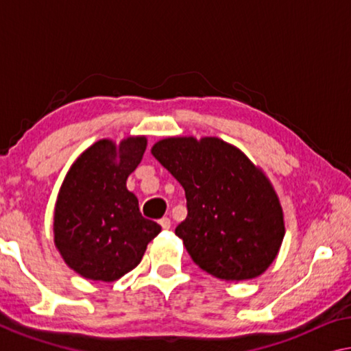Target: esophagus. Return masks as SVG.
I'll use <instances>...</instances> for the list:
<instances>
[{
    "label": "esophagus",
    "mask_w": 351,
    "mask_h": 351,
    "mask_svg": "<svg viewBox=\"0 0 351 351\" xmlns=\"http://www.w3.org/2000/svg\"><path fill=\"white\" fill-rule=\"evenodd\" d=\"M159 224H161V228H162V229H170L171 221H170V218H169V217H164V218L159 219Z\"/></svg>",
    "instance_id": "34e87169"
}]
</instances>
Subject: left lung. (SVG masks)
Segmentation results:
<instances>
[{
	"label": "left lung",
	"instance_id": "8db88e82",
	"mask_svg": "<svg viewBox=\"0 0 351 351\" xmlns=\"http://www.w3.org/2000/svg\"><path fill=\"white\" fill-rule=\"evenodd\" d=\"M152 154L186 192L187 218L175 234L195 263L228 282L265 272L283 241V212L246 154L218 138H167Z\"/></svg>",
	"mask_w": 351,
	"mask_h": 351
}]
</instances>
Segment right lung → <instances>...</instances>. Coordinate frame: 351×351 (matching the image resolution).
<instances>
[{"label": "right lung", "mask_w": 351, "mask_h": 351, "mask_svg": "<svg viewBox=\"0 0 351 351\" xmlns=\"http://www.w3.org/2000/svg\"><path fill=\"white\" fill-rule=\"evenodd\" d=\"M145 138H128L119 148L102 139L73 164L58 193L56 246L77 274L114 282L139 265L161 226L141 215L127 178L145 152Z\"/></svg>", "instance_id": "obj_1"}]
</instances>
